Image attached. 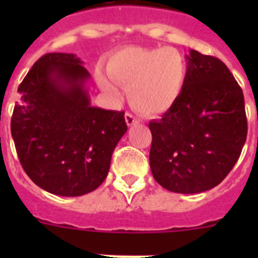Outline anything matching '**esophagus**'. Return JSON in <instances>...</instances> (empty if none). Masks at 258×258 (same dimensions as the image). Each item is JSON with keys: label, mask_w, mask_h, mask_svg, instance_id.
Wrapping results in <instances>:
<instances>
[{"label": "esophagus", "mask_w": 258, "mask_h": 258, "mask_svg": "<svg viewBox=\"0 0 258 258\" xmlns=\"http://www.w3.org/2000/svg\"><path fill=\"white\" fill-rule=\"evenodd\" d=\"M125 121H126L127 126H134V125H137L138 122H140L136 116H133L132 113H129V112L125 113Z\"/></svg>", "instance_id": "1"}]
</instances>
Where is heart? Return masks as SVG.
<instances>
[{
    "label": "heart",
    "mask_w": 258,
    "mask_h": 258,
    "mask_svg": "<svg viewBox=\"0 0 258 258\" xmlns=\"http://www.w3.org/2000/svg\"><path fill=\"white\" fill-rule=\"evenodd\" d=\"M113 81L127 89L132 106L146 115L163 113L173 107L183 92L187 67L181 52L174 49L127 47L120 50L108 63ZM104 92L116 94L108 77L98 75Z\"/></svg>",
    "instance_id": "1"
}]
</instances>
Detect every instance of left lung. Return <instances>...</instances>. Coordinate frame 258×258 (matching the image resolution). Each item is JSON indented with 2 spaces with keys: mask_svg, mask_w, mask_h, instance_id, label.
Wrapping results in <instances>:
<instances>
[{
  "mask_svg": "<svg viewBox=\"0 0 258 258\" xmlns=\"http://www.w3.org/2000/svg\"><path fill=\"white\" fill-rule=\"evenodd\" d=\"M181 97L152 133L150 166L166 190L199 194L216 187L234 168L247 140L244 95L226 64L190 50Z\"/></svg>",
  "mask_w": 258,
  "mask_h": 258,
  "instance_id": "left-lung-1",
  "label": "left lung"
}]
</instances>
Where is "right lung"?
<instances>
[{
    "label": "right lung",
    "mask_w": 258,
    "mask_h": 258,
    "mask_svg": "<svg viewBox=\"0 0 258 258\" xmlns=\"http://www.w3.org/2000/svg\"><path fill=\"white\" fill-rule=\"evenodd\" d=\"M75 54L36 61L18 88L11 136L23 169L38 187L81 197L101 186L126 133L124 112L92 106L90 74Z\"/></svg>",
    "instance_id": "obj_1"
}]
</instances>
